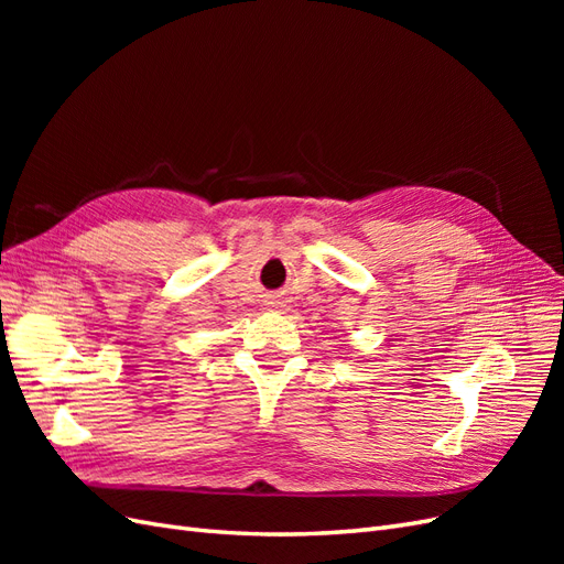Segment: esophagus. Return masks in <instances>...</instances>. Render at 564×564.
<instances>
[{
    "label": "esophagus",
    "mask_w": 564,
    "mask_h": 564,
    "mask_svg": "<svg viewBox=\"0 0 564 564\" xmlns=\"http://www.w3.org/2000/svg\"><path fill=\"white\" fill-rule=\"evenodd\" d=\"M282 301L278 299V296H270V301H268V305H272V308H278V305H280Z\"/></svg>",
    "instance_id": "esophagus-1"
}]
</instances>
